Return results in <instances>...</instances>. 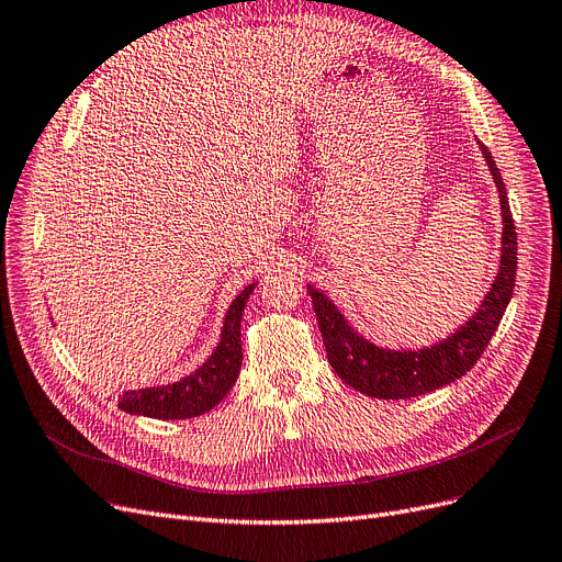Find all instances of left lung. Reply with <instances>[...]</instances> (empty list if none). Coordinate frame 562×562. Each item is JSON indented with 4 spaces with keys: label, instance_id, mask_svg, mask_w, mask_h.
Wrapping results in <instances>:
<instances>
[{
    "label": "left lung",
    "instance_id": "left-lung-1",
    "mask_svg": "<svg viewBox=\"0 0 562 562\" xmlns=\"http://www.w3.org/2000/svg\"><path fill=\"white\" fill-rule=\"evenodd\" d=\"M481 150L495 179L502 221H505V229H502V260L491 293L483 300L479 312L456 335L430 348H420V351H389V348H379L353 333L335 304L314 285H306L314 302L327 360H330L333 370L341 376V381H346L351 389L379 400H406L437 391L441 385L468 374L495 335L514 293L518 254L516 227L505 181L499 177L491 150L483 144Z\"/></svg>",
    "mask_w": 562,
    "mask_h": 562
}]
</instances>
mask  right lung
<instances>
[{
	"instance_id": "1",
	"label": "right lung",
	"mask_w": 562,
	"mask_h": 562,
	"mask_svg": "<svg viewBox=\"0 0 562 562\" xmlns=\"http://www.w3.org/2000/svg\"><path fill=\"white\" fill-rule=\"evenodd\" d=\"M256 283H250L229 304L221 344L211 358L200 367L195 374L181 379L179 383L158 385V389L144 391H127L119 395V406L127 414H139L148 418L177 420V418H195L214 406L229 393L241 370V312L248 302V295L254 293Z\"/></svg>"
}]
</instances>
